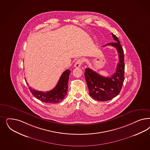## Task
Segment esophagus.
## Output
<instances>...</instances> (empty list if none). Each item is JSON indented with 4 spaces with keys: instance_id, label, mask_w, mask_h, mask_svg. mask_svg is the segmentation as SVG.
I'll return each instance as SVG.
<instances>
[{
    "instance_id": "34e87169",
    "label": "esophagus",
    "mask_w": 150,
    "mask_h": 150,
    "mask_svg": "<svg viewBox=\"0 0 150 150\" xmlns=\"http://www.w3.org/2000/svg\"><path fill=\"white\" fill-rule=\"evenodd\" d=\"M83 62V61L82 59H78L74 64V67L76 68L80 67L82 64Z\"/></svg>"
}]
</instances>
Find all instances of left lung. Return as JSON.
Instances as JSON below:
<instances>
[{
    "instance_id": "1",
    "label": "left lung",
    "mask_w": 150,
    "mask_h": 150,
    "mask_svg": "<svg viewBox=\"0 0 150 150\" xmlns=\"http://www.w3.org/2000/svg\"><path fill=\"white\" fill-rule=\"evenodd\" d=\"M115 42H110L104 46L110 45L115 47L119 54V63L115 72L111 77H103L91 69L85 70L84 75L89 95L94 99L99 101H106L116 97L121 91L124 81V53L118 38L111 34Z\"/></svg>"
}]
</instances>
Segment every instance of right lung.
<instances>
[{"instance_id":"right-lung-1","label":"right lung","mask_w":150,"mask_h":150,"mask_svg":"<svg viewBox=\"0 0 150 150\" xmlns=\"http://www.w3.org/2000/svg\"><path fill=\"white\" fill-rule=\"evenodd\" d=\"M69 69L66 70L61 75L56 86L48 92H41L29 87V89L34 97L42 102L47 103H58L63 100L66 96L68 91V83L69 74ZM25 81L28 85V83Z\"/></svg>"}]
</instances>
